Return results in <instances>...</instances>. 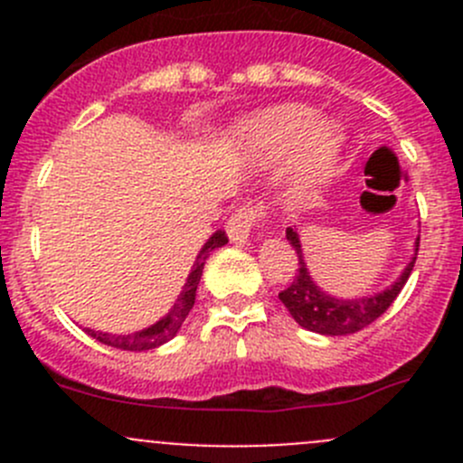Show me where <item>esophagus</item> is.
Returning <instances> with one entry per match:
<instances>
[{"mask_svg":"<svg viewBox=\"0 0 463 463\" xmlns=\"http://www.w3.org/2000/svg\"><path fill=\"white\" fill-rule=\"evenodd\" d=\"M261 219H264V210H261L260 205H240V208L231 214V219H228V240H231L232 244H244V241L249 240L250 231L258 226Z\"/></svg>","mask_w":463,"mask_h":463,"instance_id":"34e87169","label":"esophagus"}]
</instances>
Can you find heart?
Listing matches in <instances>:
<instances>
[{
  "label": "heart",
  "instance_id": "heart-1",
  "mask_svg": "<svg viewBox=\"0 0 463 463\" xmlns=\"http://www.w3.org/2000/svg\"><path fill=\"white\" fill-rule=\"evenodd\" d=\"M240 138L260 161L284 165L298 156V190L307 193L325 185L338 170L343 134L329 120L320 123L314 107L287 102L244 120Z\"/></svg>",
  "mask_w": 463,
  "mask_h": 463
}]
</instances>
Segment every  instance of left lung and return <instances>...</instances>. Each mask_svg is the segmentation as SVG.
Returning <instances> with one entry per match:
<instances>
[{
  "label": "left lung",
  "mask_w": 463,
  "mask_h": 463,
  "mask_svg": "<svg viewBox=\"0 0 463 463\" xmlns=\"http://www.w3.org/2000/svg\"><path fill=\"white\" fill-rule=\"evenodd\" d=\"M287 240L298 253V275L291 282V287L279 293V300H282V305L287 307L288 314L293 316V320L298 325L322 335L356 334L363 326L372 325L378 316L385 314L392 302L396 300V296L401 293V288L408 282L419 253L417 240L414 241L412 260L408 261L403 273L390 287L378 293H372V296L343 300V298L329 296V293L322 291L318 284L314 282V278H311L309 269L305 264V253H302L300 235H298L296 228H287Z\"/></svg>",
  "instance_id": "8db88e82"
}]
</instances>
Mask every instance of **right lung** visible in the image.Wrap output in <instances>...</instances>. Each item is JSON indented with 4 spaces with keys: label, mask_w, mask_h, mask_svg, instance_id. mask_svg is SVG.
I'll use <instances>...</instances> for the list:
<instances>
[{
    "label": "right lung",
    "mask_w": 463,
    "mask_h": 463,
    "mask_svg": "<svg viewBox=\"0 0 463 463\" xmlns=\"http://www.w3.org/2000/svg\"><path fill=\"white\" fill-rule=\"evenodd\" d=\"M223 244H228V237L223 231H214L213 235L208 237V241L202 246L197 260H194L188 279H185L184 291L179 293V298L175 300L172 309L167 311L161 320L145 326L141 331H132V334H107V331H93L89 329V326L85 331L91 335V338H96L98 343L107 345V347L128 349V352H147V349H156L161 347V345H165L167 340H172L176 334H179L181 325H184V320L188 318L190 309H193L205 260L210 258V253H213L214 249H222Z\"/></svg>",
    "instance_id": "add662e5"
}]
</instances>
